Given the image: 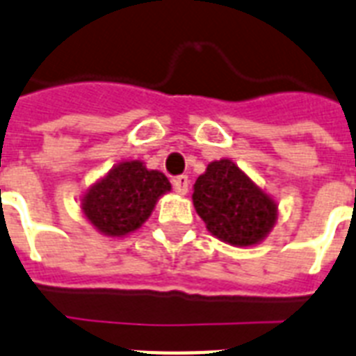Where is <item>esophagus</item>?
I'll list each match as a JSON object with an SVG mask.
<instances>
[{"mask_svg":"<svg viewBox=\"0 0 356 356\" xmlns=\"http://www.w3.org/2000/svg\"><path fill=\"white\" fill-rule=\"evenodd\" d=\"M172 186L175 192L184 195V193L188 192V186H190V179H188L186 175H177V177L172 179Z\"/></svg>","mask_w":356,"mask_h":356,"instance_id":"esophagus-1","label":"esophagus"}]
</instances>
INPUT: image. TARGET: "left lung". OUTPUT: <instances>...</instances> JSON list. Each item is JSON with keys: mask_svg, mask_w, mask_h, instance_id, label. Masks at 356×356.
<instances>
[{"mask_svg": "<svg viewBox=\"0 0 356 356\" xmlns=\"http://www.w3.org/2000/svg\"><path fill=\"white\" fill-rule=\"evenodd\" d=\"M192 199L208 230L238 247L256 245L276 223V203L227 159L208 164Z\"/></svg>", "mask_w": 356, "mask_h": 356, "instance_id": "obj_1", "label": "left lung"}]
</instances>
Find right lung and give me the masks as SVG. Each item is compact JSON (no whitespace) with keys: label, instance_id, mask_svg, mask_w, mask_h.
Instances as JSON below:
<instances>
[{"label":"right lung","instance_id":"add662e5","mask_svg":"<svg viewBox=\"0 0 356 356\" xmlns=\"http://www.w3.org/2000/svg\"><path fill=\"white\" fill-rule=\"evenodd\" d=\"M166 175L143 163L118 164L83 197L86 218L106 236H126L149 218L155 201L170 192Z\"/></svg>","mask_w":356,"mask_h":356}]
</instances>
